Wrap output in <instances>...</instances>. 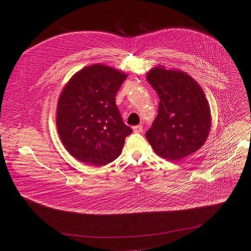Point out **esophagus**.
Masks as SVG:
<instances>
[{
  "mask_svg": "<svg viewBox=\"0 0 251 251\" xmlns=\"http://www.w3.org/2000/svg\"><path fill=\"white\" fill-rule=\"evenodd\" d=\"M142 130H143V127L141 125H137V126L133 127V131H134V132H136V133H140Z\"/></svg>",
  "mask_w": 251,
  "mask_h": 251,
  "instance_id": "34e87169",
  "label": "esophagus"
}]
</instances>
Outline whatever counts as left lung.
<instances>
[{"mask_svg":"<svg viewBox=\"0 0 251 251\" xmlns=\"http://www.w3.org/2000/svg\"><path fill=\"white\" fill-rule=\"evenodd\" d=\"M147 78L160 102L146 136L157 155L177 162L205 142L210 129L208 102L199 83L184 72L155 67Z\"/></svg>","mask_w":251,"mask_h":251,"instance_id":"8db88e82","label":"left lung"}]
</instances>
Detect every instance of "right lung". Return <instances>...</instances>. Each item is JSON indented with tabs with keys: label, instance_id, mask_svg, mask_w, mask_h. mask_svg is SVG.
<instances>
[{
	"label": "right lung",
	"instance_id": "obj_1",
	"mask_svg": "<svg viewBox=\"0 0 251 251\" xmlns=\"http://www.w3.org/2000/svg\"><path fill=\"white\" fill-rule=\"evenodd\" d=\"M126 78L96 64L74 74L64 87L57 110L58 133L78 161L103 166L121 154L132 129L124 124L115 98Z\"/></svg>",
	"mask_w": 251,
	"mask_h": 251
}]
</instances>
